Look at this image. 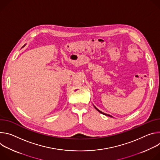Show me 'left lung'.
<instances>
[{"mask_svg":"<svg viewBox=\"0 0 160 160\" xmlns=\"http://www.w3.org/2000/svg\"><path fill=\"white\" fill-rule=\"evenodd\" d=\"M94 107H95V106H94ZM95 109H97L99 112H100V113H101V114H104V115H105V116H110V117H112V116H111V115H109V114H105V113H103V112L100 111V110H98V109L97 108H95Z\"/></svg>","mask_w":160,"mask_h":160,"instance_id":"obj_1","label":"left lung"}]
</instances>
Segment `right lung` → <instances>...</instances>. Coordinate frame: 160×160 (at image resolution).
I'll return each instance as SVG.
<instances>
[{
  "label": "right lung",
  "instance_id": "obj_1",
  "mask_svg": "<svg viewBox=\"0 0 160 160\" xmlns=\"http://www.w3.org/2000/svg\"><path fill=\"white\" fill-rule=\"evenodd\" d=\"M25 46V45H24V46H23V47H24V46Z\"/></svg>",
  "mask_w": 160,
  "mask_h": 160
}]
</instances>
